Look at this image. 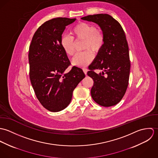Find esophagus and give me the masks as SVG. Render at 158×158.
I'll list each match as a JSON object with an SVG mask.
<instances>
[{"label":"esophagus","instance_id":"34e87169","mask_svg":"<svg viewBox=\"0 0 158 158\" xmlns=\"http://www.w3.org/2000/svg\"><path fill=\"white\" fill-rule=\"evenodd\" d=\"M83 70L85 74L86 75V74H87V72H88V69H87L86 68H83Z\"/></svg>","mask_w":158,"mask_h":158}]
</instances>
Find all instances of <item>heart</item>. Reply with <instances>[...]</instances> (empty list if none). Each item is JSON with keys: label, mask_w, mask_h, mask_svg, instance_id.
I'll return each instance as SVG.
<instances>
[{"label": "heart", "mask_w": 158, "mask_h": 158, "mask_svg": "<svg viewBox=\"0 0 158 158\" xmlns=\"http://www.w3.org/2000/svg\"><path fill=\"white\" fill-rule=\"evenodd\" d=\"M72 34L77 41H85V50L83 53H77L72 59V64L80 68L88 66L93 61L94 53L100 52L105 45V38L103 32L89 23H77L72 30ZM61 45L65 53L72 56L75 53V41L73 37L63 35L61 39Z\"/></svg>", "instance_id": "heart-1"}]
</instances>
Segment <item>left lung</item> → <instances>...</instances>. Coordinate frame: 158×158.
I'll list each match as a JSON object with an SVG mask.
<instances>
[{
    "label": "left lung",
    "mask_w": 158,
    "mask_h": 158,
    "mask_svg": "<svg viewBox=\"0 0 158 158\" xmlns=\"http://www.w3.org/2000/svg\"><path fill=\"white\" fill-rule=\"evenodd\" d=\"M81 19L98 24L105 38V45L89 66L90 70L87 73L94 80L91 96L102 106L115 105L126 92L130 77L131 64L125 32L119 23L108 14L89 15ZM95 69L102 72L98 74Z\"/></svg>",
    "instance_id": "1"
}]
</instances>
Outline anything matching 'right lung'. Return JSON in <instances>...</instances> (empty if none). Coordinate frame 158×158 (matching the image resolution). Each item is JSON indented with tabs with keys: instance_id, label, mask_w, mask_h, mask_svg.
I'll return each instance as SVG.
<instances>
[{
	"instance_id": "right-lung-1",
	"label": "right lung",
	"mask_w": 158,
	"mask_h": 158,
	"mask_svg": "<svg viewBox=\"0 0 158 158\" xmlns=\"http://www.w3.org/2000/svg\"><path fill=\"white\" fill-rule=\"evenodd\" d=\"M75 18H57L41 25L35 33L29 47L30 79L41 104L51 112L65 109L72 100V93L85 77L81 68L70 64L61 45L66 27Z\"/></svg>"
}]
</instances>
